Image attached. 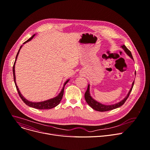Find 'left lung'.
I'll return each mask as SVG.
<instances>
[{
	"mask_svg": "<svg viewBox=\"0 0 150 150\" xmlns=\"http://www.w3.org/2000/svg\"><path fill=\"white\" fill-rule=\"evenodd\" d=\"M123 50L125 51V52L127 53V54L128 56H129L132 59H133L132 55V53L130 52V51L129 50H128V48L125 45H123L121 47ZM136 74V72H135ZM134 85V81L132 83V86L127 94V96L123 99L122 100H121V102H120L118 103H116L115 105H104L103 104H101L99 102H98L97 101L94 100L91 96H90V92H89V86H88L87 87V90H86L85 94H84V97H85V99L87 102V103L89 105V106H90L93 110H96L97 111H99V112H105V111H111L112 110H114V109H116L117 108H119L120 106H121L122 105H123L125 102L126 101V100L128 99L129 95L132 90L133 87Z\"/></svg>",
	"mask_w": 150,
	"mask_h": 150,
	"instance_id": "left-lung-1",
	"label": "left lung"
}]
</instances>
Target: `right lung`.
Wrapping results in <instances>:
<instances>
[{
    "mask_svg": "<svg viewBox=\"0 0 150 150\" xmlns=\"http://www.w3.org/2000/svg\"><path fill=\"white\" fill-rule=\"evenodd\" d=\"M35 35H33L30 38H29L28 40H26L25 42H24V44L26 43L27 42H29L30 41V40L34 37ZM22 46L20 47V48H21ZM20 50H18L17 54V56H16V60H15V62L14 63H13V80H14V83H15V84H16V88L18 91V95L20 96V98L21 99V100L27 105L28 106H30V107H32V108H36V109H38V110H49V109H51L54 107H55L56 106H57L62 98H63V93H64V86L66 84V83L68 82L67 80L66 82L65 83L64 85V87L62 90V91L60 93V94L58 95V96L56 98H54L53 99H50V100H46V101H44V102H30V101H28V100H26L25 98H24V97L22 96V95L21 94L19 90H18V88L16 84V75H15V63H16V61L17 60V56L18 55V53H19V51H20Z\"/></svg>",
    "mask_w": 150,
    "mask_h": 150,
    "instance_id": "add662e5",
    "label": "right lung"
}]
</instances>
